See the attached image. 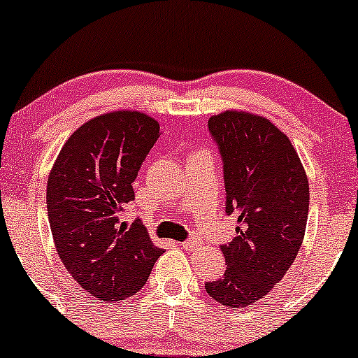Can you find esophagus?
I'll use <instances>...</instances> for the list:
<instances>
[{"label": "esophagus", "instance_id": "1", "mask_svg": "<svg viewBox=\"0 0 358 358\" xmlns=\"http://www.w3.org/2000/svg\"><path fill=\"white\" fill-rule=\"evenodd\" d=\"M198 245H199V241H198V239H189V241L180 242V248H182V249H187V251H191V249L198 248Z\"/></svg>", "mask_w": 358, "mask_h": 358}]
</instances>
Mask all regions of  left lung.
Returning <instances> with one entry per match:
<instances>
[{
  "instance_id": "left-lung-1",
  "label": "left lung",
  "mask_w": 358,
  "mask_h": 358,
  "mask_svg": "<svg viewBox=\"0 0 358 358\" xmlns=\"http://www.w3.org/2000/svg\"><path fill=\"white\" fill-rule=\"evenodd\" d=\"M208 131L224 164L225 213L237 236L222 245L227 270L206 294L227 307L263 299L297 257L309 211V182L290 140L268 119L227 110Z\"/></svg>"
}]
</instances>
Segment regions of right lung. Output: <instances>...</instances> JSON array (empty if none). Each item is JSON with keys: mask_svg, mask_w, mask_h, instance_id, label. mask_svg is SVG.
<instances>
[{"mask_svg": "<svg viewBox=\"0 0 358 358\" xmlns=\"http://www.w3.org/2000/svg\"><path fill=\"white\" fill-rule=\"evenodd\" d=\"M159 131V122L141 113L94 117L68 138L49 174L45 199L57 255L103 302L140 292L164 252L140 218L131 227L121 222Z\"/></svg>", "mask_w": 358, "mask_h": 358, "instance_id": "right-lung-1", "label": "right lung"}]
</instances>
